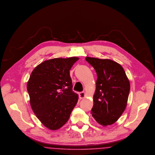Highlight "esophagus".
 Instances as JSON below:
<instances>
[{
	"label": "esophagus",
	"instance_id": "1",
	"mask_svg": "<svg viewBox=\"0 0 155 155\" xmlns=\"http://www.w3.org/2000/svg\"><path fill=\"white\" fill-rule=\"evenodd\" d=\"M85 96H86V95H85V92H82L79 93V97H80V99H84Z\"/></svg>",
	"mask_w": 155,
	"mask_h": 155
}]
</instances>
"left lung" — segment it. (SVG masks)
Here are the masks:
<instances>
[{
    "label": "left lung",
    "mask_w": 155,
    "mask_h": 155,
    "mask_svg": "<svg viewBox=\"0 0 155 155\" xmlns=\"http://www.w3.org/2000/svg\"><path fill=\"white\" fill-rule=\"evenodd\" d=\"M94 68L97 79L91 114L100 124H114L123 114L130 92V82L123 68L110 59L87 57Z\"/></svg>",
    "instance_id": "1"
}]
</instances>
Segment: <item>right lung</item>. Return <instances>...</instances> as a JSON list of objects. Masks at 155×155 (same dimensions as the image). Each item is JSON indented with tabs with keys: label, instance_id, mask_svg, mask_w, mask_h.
Segmentation results:
<instances>
[{
	"label": "right lung",
	"instance_id": "right-lung-1",
	"mask_svg": "<svg viewBox=\"0 0 155 155\" xmlns=\"http://www.w3.org/2000/svg\"><path fill=\"white\" fill-rule=\"evenodd\" d=\"M77 57L54 58L42 62L31 72L27 83L31 109L50 130H58L68 121L78 96L73 91L70 70Z\"/></svg>",
	"mask_w": 155,
	"mask_h": 155
}]
</instances>
